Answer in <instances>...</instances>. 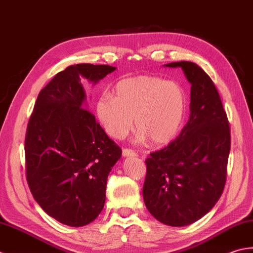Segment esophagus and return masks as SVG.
<instances>
[{
    "label": "esophagus",
    "mask_w": 253,
    "mask_h": 253,
    "mask_svg": "<svg viewBox=\"0 0 253 253\" xmlns=\"http://www.w3.org/2000/svg\"><path fill=\"white\" fill-rule=\"evenodd\" d=\"M122 154H123V156H125V157H131V156H136L137 155V154L134 152L132 148H125V149H123Z\"/></svg>",
    "instance_id": "34e87169"
}]
</instances>
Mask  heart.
I'll use <instances>...</instances> for the list:
<instances>
[{"label":"heart","instance_id":"obj_1","mask_svg":"<svg viewBox=\"0 0 253 253\" xmlns=\"http://www.w3.org/2000/svg\"><path fill=\"white\" fill-rule=\"evenodd\" d=\"M113 92L115 97H99L96 110L105 131L116 140L127 135L134 119L140 140L148 137L154 144L168 143L187 116V92L177 82L140 75L119 81Z\"/></svg>","mask_w":253,"mask_h":253}]
</instances>
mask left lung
I'll use <instances>...</instances> for the list:
<instances>
[{
	"instance_id": "obj_1",
	"label": "left lung",
	"mask_w": 253,
	"mask_h": 253,
	"mask_svg": "<svg viewBox=\"0 0 253 253\" xmlns=\"http://www.w3.org/2000/svg\"><path fill=\"white\" fill-rule=\"evenodd\" d=\"M165 66L181 68L191 83V113L176 140L145 161L143 198L157 220L181 227L208 214L224 191L230 127L217 88L198 64Z\"/></svg>"
}]
</instances>
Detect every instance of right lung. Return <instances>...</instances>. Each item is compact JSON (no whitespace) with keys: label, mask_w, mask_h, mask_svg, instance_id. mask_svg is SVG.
<instances>
[{"label":"right lung","mask_w":253,"mask_h":253,"mask_svg":"<svg viewBox=\"0 0 253 253\" xmlns=\"http://www.w3.org/2000/svg\"><path fill=\"white\" fill-rule=\"evenodd\" d=\"M115 70L88 63L68 66L41 89L28 121V187L45 213L72 227L100 214L108 174L122 153L86 109L82 79L96 84Z\"/></svg>","instance_id":"right-lung-1"}]
</instances>
